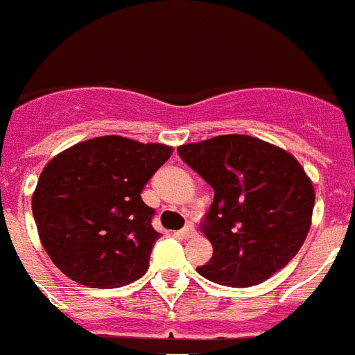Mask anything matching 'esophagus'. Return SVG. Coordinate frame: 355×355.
Returning a JSON list of instances; mask_svg holds the SVG:
<instances>
[{"mask_svg":"<svg viewBox=\"0 0 355 355\" xmlns=\"http://www.w3.org/2000/svg\"><path fill=\"white\" fill-rule=\"evenodd\" d=\"M178 234H180V236L182 238H186V240H188V238H193L197 234V231H196V227L193 225H186L182 229V231L178 232Z\"/></svg>","mask_w":355,"mask_h":355,"instance_id":"obj_1","label":"esophagus"}]
</instances>
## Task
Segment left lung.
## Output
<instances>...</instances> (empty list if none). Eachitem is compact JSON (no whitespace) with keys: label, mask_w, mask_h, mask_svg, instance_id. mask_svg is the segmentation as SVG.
Segmentation results:
<instances>
[{"label":"left lung","mask_w":355,"mask_h":355,"mask_svg":"<svg viewBox=\"0 0 355 355\" xmlns=\"http://www.w3.org/2000/svg\"><path fill=\"white\" fill-rule=\"evenodd\" d=\"M212 186L201 231L214 248L197 272L227 286H253L285 268L309 232L315 189L304 167L279 147L229 134L177 148Z\"/></svg>","instance_id":"1"}]
</instances>
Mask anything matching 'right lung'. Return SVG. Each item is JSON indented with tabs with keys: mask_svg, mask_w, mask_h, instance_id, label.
<instances>
[{
	"mask_svg": "<svg viewBox=\"0 0 355 355\" xmlns=\"http://www.w3.org/2000/svg\"><path fill=\"white\" fill-rule=\"evenodd\" d=\"M173 148L104 135L58 154L40 173L33 218L51 262L80 285L117 288L148 270L154 208L143 186Z\"/></svg>",
	"mask_w": 355,
	"mask_h": 355,
	"instance_id": "1",
	"label": "right lung"
}]
</instances>
